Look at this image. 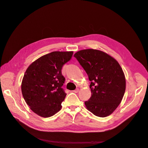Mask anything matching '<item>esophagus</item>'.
I'll use <instances>...</instances> for the list:
<instances>
[{
    "instance_id": "esophagus-1",
    "label": "esophagus",
    "mask_w": 148,
    "mask_h": 148,
    "mask_svg": "<svg viewBox=\"0 0 148 148\" xmlns=\"http://www.w3.org/2000/svg\"><path fill=\"white\" fill-rule=\"evenodd\" d=\"M73 91V92H75V93H77V92H79V89L77 88V89H75V90H74V91Z\"/></svg>"
}]
</instances>
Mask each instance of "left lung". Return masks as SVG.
<instances>
[{
	"instance_id": "left-lung-1",
	"label": "left lung",
	"mask_w": 148,
	"mask_h": 148,
	"mask_svg": "<svg viewBox=\"0 0 148 148\" xmlns=\"http://www.w3.org/2000/svg\"><path fill=\"white\" fill-rule=\"evenodd\" d=\"M88 75L91 97L84 102L86 109L97 117L114 112L122 101L126 79L122 67L114 57L97 49L79 51L74 54Z\"/></svg>"
}]
</instances>
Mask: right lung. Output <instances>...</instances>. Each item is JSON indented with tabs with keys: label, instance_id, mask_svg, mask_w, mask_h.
<instances>
[{
	"label": "right lung",
	"instance_id": "obj_1",
	"mask_svg": "<svg viewBox=\"0 0 148 148\" xmlns=\"http://www.w3.org/2000/svg\"><path fill=\"white\" fill-rule=\"evenodd\" d=\"M73 51H54L31 64L21 82V92L31 110L40 117L55 115L61 108L66 94L62 88L65 78L64 65L71 60Z\"/></svg>",
	"mask_w": 148,
	"mask_h": 148
}]
</instances>
